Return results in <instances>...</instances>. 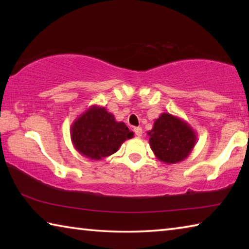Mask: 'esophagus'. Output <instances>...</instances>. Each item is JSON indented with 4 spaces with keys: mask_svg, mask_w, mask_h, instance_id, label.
<instances>
[{
    "mask_svg": "<svg viewBox=\"0 0 249 249\" xmlns=\"http://www.w3.org/2000/svg\"><path fill=\"white\" fill-rule=\"evenodd\" d=\"M134 132H135V135H136L137 137H142V127H135L134 128Z\"/></svg>",
    "mask_w": 249,
    "mask_h": 249,
    "instance_id": "34e87169",
    "label": "esophagus"
}]
</instances>
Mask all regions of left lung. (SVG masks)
Here are the masks:
<instances>
[{"instance_id": "obj_1", "label": "left lung", "mask_w": 249, "mask_h": 249, "mask_svg": "<svg viewBox=\"0 0 249 249\" xmlns=\"http://www.w3.org/2000/svg\"><path fill=\"white\" fill-rule=\"evenodd\" d=\"M147 134L156 157L168 165L182 161L196 144V134L190 124L166 112L160 114Z\"/></svg>"}]
</instances>
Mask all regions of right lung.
Here are the masks:
<instances>
[{"label": "right lung", "mask_w": 249, "mask_h": 249, "mask_svg": "<svg viewBox=\"0 0 249 249\" xmlns=\"http://www.w3.org/2000/svg\"><path fill=\"white\" fill-rule=\"evenodd\" d=\"M123 122H117L104 107L92 105L73 121L70 137L78 153L92 160H101L119 150L125 141L133 138Z\"/></svg>", "instance_id": "right-lung-1"}]
</instances>
